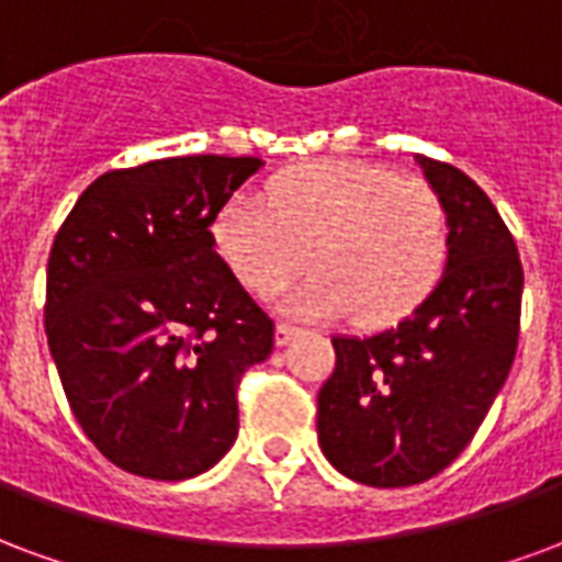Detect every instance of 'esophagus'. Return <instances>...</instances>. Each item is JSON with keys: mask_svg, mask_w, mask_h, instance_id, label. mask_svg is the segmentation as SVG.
Instances as JSON below:
<instances>
[{"mask_svg": "<svg viewBox=\"0 0 562 562\" xmlns=\"http://www.w3.org/2000/svg\"><path fill=\"white\" fill-rule=\"evenodd\" d=\"M299 335V326H290V323H278L276 326V344L278 347H284V344H290L293 338Z\"/></svg>", "mask_w": 562, "mask_h": 562, "instance_id": "esophagus-1", "label": "esophagus"}]
</instances>
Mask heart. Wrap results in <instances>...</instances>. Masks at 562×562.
I'll list each match as a JSON object with an SVG mask.
<instances>
[{"instance_id":"b5f03b06","label":"heart","mask_w":562,"mask_h":562,"mask_svg":"<svg viewBox=\"0 0 562 562\" xmlns=\"http://www.w3.org/2000/svg\"><path fill=\"white\" fill-rule=\"evenodd\" d=\"M212 248L236 281L269 296L302 272L284 308L380 329L419 308L440 284L452 221L422 176L368 161H308L276 176L263 200L233 194L212 218Z\"/></svg>"}]
</instances>
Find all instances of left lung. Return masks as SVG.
<instances>
[{
    "mask_svg": "<svg viewBox=\"0 0 562 562\" xmlns=\"http://www.w3.org/2000/svg\"><path fill=\"white\" fill-rule=\"evenodd\" d=\"M452 221L440 284L398 326L331 338L317 395L329 464L371 488L437 476L473 440L506 383L521 329L524 269L488 194L446 161L416 155Z\"/></svg>",
    "mask_w": 562,
    "mask_h": 562,
    "instance_id": "obj_1",
    "label": "left lung"
}]
</instances>
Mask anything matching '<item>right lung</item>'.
<instances>
[{
    "label": "right lung",
    "instance_id": "obj_1",
    "mask_svg": "<svg viewBox=\"0 0 562 562\" xmlns=\"http://www.w3.org/2000/svg\"><path fill=\"white\" fill-rule=\"evenodd\" d=\"M260 158L188 155L98 176L47 260L44 329L74 419L125 473L200 476L239 434L236 386L276 347L212 248Z\"/></svg>",
    "mask_w": 562,
    "mask_h": 562
}]
</instances>
